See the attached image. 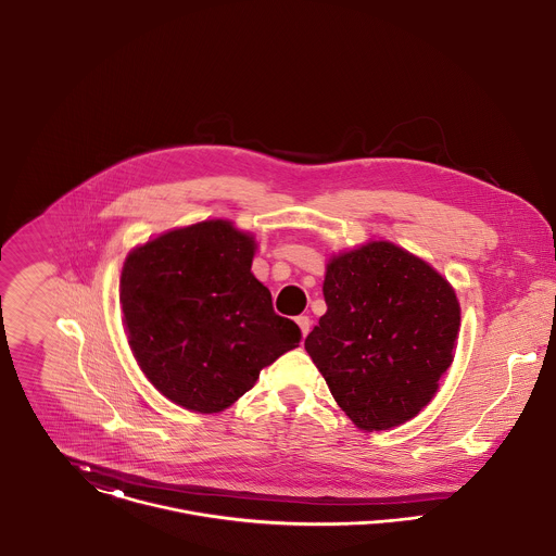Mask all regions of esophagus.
Segmentation results:
<instances>
[{"mask_svg": "<svg viewBox=\"0 0 556 556\" xmlns=\"http://www.w3.org/2000/svg\"><path fill=\"white\" fill-rule=\"evenodd\" d=\"M296 324H299L302 337H306V334H308V328H311V319H308L306 315H300V317H296Z\"/></svg>", "mask_w": 556, "mask_h": 556, "instance_id": "obj_1", "label": "esophagus"}]
</instances>
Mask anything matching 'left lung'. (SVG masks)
I'll return each instance as SVG.
<instances>
[{
    "instance_id": "left-lung-1",
    "label": "left lung",
    "mask_w": 556,
    "mask_h": 556,
    "mask_svg": "<svg viewBox=\"0 0 556 556\" xmlns=\"http://www.w3.org/2000/svg\"><path fill=\"white\" fill-rule=\"evenodd\" d=\"M326 315L304 349L346 417L389 429L426 408L453 364L459 337L455 290L428 262L372 241L332 257Z\"/></svg>"
}]
</instances>
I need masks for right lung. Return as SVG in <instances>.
I'll return each instance as SVG.
<instances>
[{"instance_id":"obj_1","label":"right lung","mask_w":556,"mask_h":556,"mask_svg":"<svg viewBox=\"0 0 556 556\" xmlns=\"http://www.w3.org/2000/svg\"><path fill=\"white\" fill-rule=\"evenodd\" d=\"M254 250V237L210 219L161 235L125 262L130 349L150 383L188 410L228 408L302 339L252 275Z\"/></svg>"}]
</instances>
